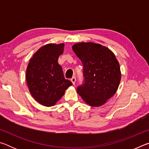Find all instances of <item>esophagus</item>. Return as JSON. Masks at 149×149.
<instances>
[{
	"label": "esophagus",
	"mask_w": 149,
	"mask_h": 149,
	"mask_svg": "<svg viewBox=\"0 0 149 149\" xmlns=\"http://www.w3.org/2000/svg\"><path fill=\"white\" fill-rule=\"evenodd\" d=\"M75 81H76V78H75V77H73L71 79V81L74 85H75Z\"/></svg>",
	"instance_id": "1"
}]
</instances>
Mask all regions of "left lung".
Masks as SVG:
<instances>
[{
	"instance_id": "left-lung-1",
	"label": "left lung",
	"mask_w": 149,
	"mask_h": 149,
	"mask_svg": "<svg viewBox=\"0 0 149 149\" xmlns=\"http://www.w3.org/2000/svg\"><path fill=\"white\" fill-rule=\"evenodd\" d=\"M72 49L84 67L83 84L77 92L91 107L104 104L118 90L121 80L120 64L107 47L94 42H79Z\"/></svg>"
}]
</instances>
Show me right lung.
<instances>
[{
	"label": "right lung",
	"mask_w": 149,
	"mask_h": 149,
	"mask_svg": "<svg viewBox=\"0 0 149 149\" xmlns=\"http://www.w3.org/2000/svg\"><path fill=\"white\" fill-rule=\"evenodd\" d=\"M64 44H48L35 52L26 70V81L33 97L45 107L55 104L72 85L65 79L58 59Z\"/></svg>",
	"instance_id": "add662e5"
}]
</instances>
